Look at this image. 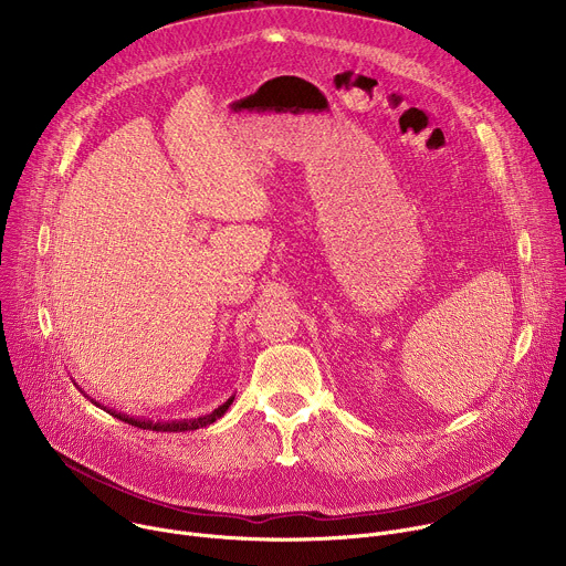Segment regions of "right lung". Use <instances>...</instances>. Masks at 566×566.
I'll return each mask as SVG.
<instances>
[{
	"mask_svg": "<svg viewBox=\"0 0 566 566\" xmlns=\"http://www.w3.org/2000/svg\"><path fill=\"white\" fill-rule=\"evenodd\" d=\"M232 400H234V396H232V398H228V400L223 402V406H219L214 412H210V415H206V417H199V419H190V421L154 423V421L134 419V417H127V415H120V412H112V417H114V419H118V421H125V423H129V426H134V428H140V430H151V432H188V430L206 428V426L214 423L217 419H221V417H223V412L230 408V402H232Z\"/></svg>",
	"mask_w": 566,
	"mask_h": 566,
	"instance_id": "obj_1",
	"label": "right lung"
}]
</instances>
